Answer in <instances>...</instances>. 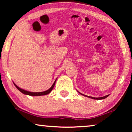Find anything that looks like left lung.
Returning <instances> with one entry per match:
<instances>
[{"label":"left lung","mask_w":132,"mask_h":132,"mask_svg":"<svg viewBox=\"0 0 132 132\" xmlns=\"http://www.w3.org/2000/svg\"><path fill=\"white\" fill-rule=\"evenodd\" d=\"M80 94L83 95H84V96H86V97H89V98H93V99H95V100H102V99H104V98H106V97H108L109 95H106V96L102 97H98V98H96V97H90V96H87V95L82 94H81V93H80Z\"/></svg>","instance_id":"obj_1"}]
</instances>
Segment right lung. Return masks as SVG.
Wrapping results in <instances>:
<instances>
[{
    "label": "right lung",
    "instance_id": "1",
    "mask_svg": "<svg viewBox=\"0 0 132 132\" xmlns=\"http://www.w3.org/2000/svg\"><path fill=\"white\" fill-rule=\"evenodd\" d=\"M56 81V80L55 81V82L53 83V84L52 85V86L48 90H47V91H43V92H40V93H33V92H29V91H26V90L23 89H21V88H19V86L16 85L14 84V85L15 86V87L17 88V89H19V91L21 92V93H22L23 94H24L29 95H32V96H39V95H44L48 94H49L50 92L52 91V90L53 89V88H54V86H55Z\"/></svg>",
    "mask_w": 132,
    "mask_h": 132
}]
</instances>
